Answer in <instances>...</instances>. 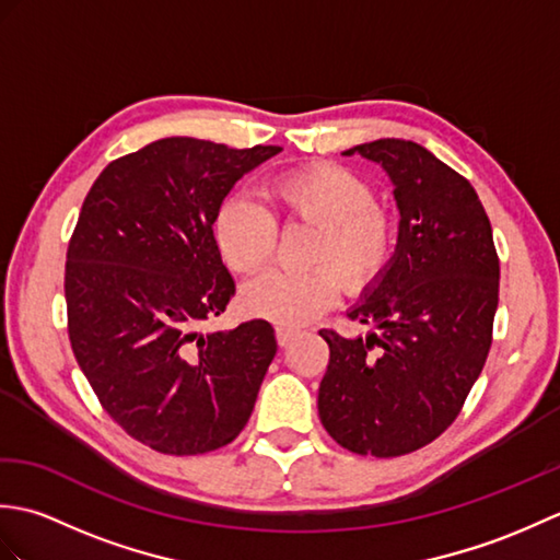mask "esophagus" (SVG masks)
Here are the masks:
<instances>
[{
	"mask_svg": "<svg viewBox=\"0 0 560 560\" xmlns=\"http://www.w3.org/2000/svg\"><path fill=\"white\" fill-rule=\"evenodd\" d=\"M299 337V329L295 327H289V325H279L277 327V341L279 347H289V343Z\"/></svg>",
	"mask_w": 560,
	"mask_h": 560,
	"instance_id": "34e87169",
	"label": "esophagus"
}]
</instances>
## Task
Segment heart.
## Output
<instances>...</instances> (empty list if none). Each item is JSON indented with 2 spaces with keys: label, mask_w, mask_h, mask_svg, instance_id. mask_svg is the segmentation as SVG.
Returning <instances> with one entry per match:
<instances>
[{
  "label": "heart",
  "mask_w": 560,
  "mask_h": 560,
  "mask_svg": "<svg viewBox=\"0 0 560 560\" xmlns=\"http://www.w3.org/2000/svg\"><path fill=\"white\" fill-rule=\"evenodd\" d=\"M269 197L281 217L317 225L305 271L273 269L243 289V307L255 317L279 325L311 323L337 301L339 279L349 291H361L387 267L395 247V223L373 205V189L341 165L279 175ZM217 243L229 267L257 273L267 267L277 245L271 213L247 197L225 199L213 223Z\"/></svg>",
  "instance_id": "obj_1"
}]
</instances>
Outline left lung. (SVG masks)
<instances>
[{
  "instance_id": "1",
  "label": "left lung",
  "mask_w": 560,
  "mask_h": 560,
  "mask_svg": "<svg viewBox=\"0 0 560 560\" xmlns=\"http://www.w3.org/2000/svg\"><path fill=\"white\" fill-rule=\"evenodd\" d=\"M385 171L399 211L395 255L349 317L375 329H323L329 365L317 409L355 455L399 457L457 419L491 349L501 265L491 221L469 180L407 139H377L343 156Z\"/></svg>"
}]
</instances>
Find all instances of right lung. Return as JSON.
Returning <instances> with one entry per match:
<instances>
[{"label":"right lung","mask_w":560,"mask_h":560,"mask_svg":"<svg viewBox=\"0 0 560 560\" xmlns=\"http://www.w3.org/2000/svg\"><path fill=\"white\" fill-rule=\"evenodd\" d=\"M279 147L168 137L113 161L67 249L69 341L103 409L165 455L229 445L277 355L267 319L205 329L235 293L213 223Z\"/></svg>","instance_id":"right-lung-1"}]
</instances>
